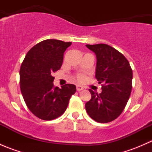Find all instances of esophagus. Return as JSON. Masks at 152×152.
Masks as SVG:
<instances>
[{"label": "esophagus", "instance_id": "1", "mask_svg": "<svg viewBox=\"0 0 152 152\" xmlns=\"http://www.w3.org/2000/svg\"><path fill=\"white\" fill-rule=\"evenodd\" d=\"M83 87H82V86L80 85H77L76 86V90H77V91H81V90H83Z\"/></svg>", "mask_w": 152, "mask_h": 152}]
</instances>
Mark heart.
Masks as SVG:
<instances>
[{"mask_svg": "<svg viewBox=\"0 0 152 152\" xmlns=\"http://www.w3.org/2000/svg\"><path fill=\"white\" fill-rule=\"evenodd\" d=\"M85 79V76L83 74H79L77 76V81L79 82H82Z\"/></svg>", "mask_w": 152, "mask_h": 152, "instance_id": "b5f03b06", "label": "heart"}]
</instances>
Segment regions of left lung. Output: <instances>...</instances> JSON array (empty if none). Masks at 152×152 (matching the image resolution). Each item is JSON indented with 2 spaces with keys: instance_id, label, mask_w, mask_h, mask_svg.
Instances as JSON below:
<instances>
[{
  "instance_id": "8db88e82",
  "label": "left lung",
  "mask_w": 152,
  "mask_h": 152,
  "mask_svg": "<svg viewBox=\"0 0 152 152\" xmlns=\"http://www.w3.org/2000/svg\"><path fill=\"white\" fill-rule=\"evenodd\" d=\"M96 55V78L102 92L89 90L91 99L85 104L86 111L99 123H108L124 111L132 88V70L121 52L107 44L86 45Z\"/></svg>"
}]
</instances>
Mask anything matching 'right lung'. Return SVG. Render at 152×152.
Instances as JSON below:
<instances>
[{"label":"right lung","instance_id":"obj_1","mask_svg":"<svg viewBox=\"0 0 152 152\" xmlns=\"http://www.w3.org/2000/svg\"><path fill=\"white\" fill-rule=\"evenodd\" d=\"M70 42L45 39L32 47L20 69V85L28 110L39 119L51 121L66 110L70 97L76 93L74 85L55 87L53 73L60 69L64 52Z\"/></svg>","mask_w":152,"mask_h":152}]
</instances>
